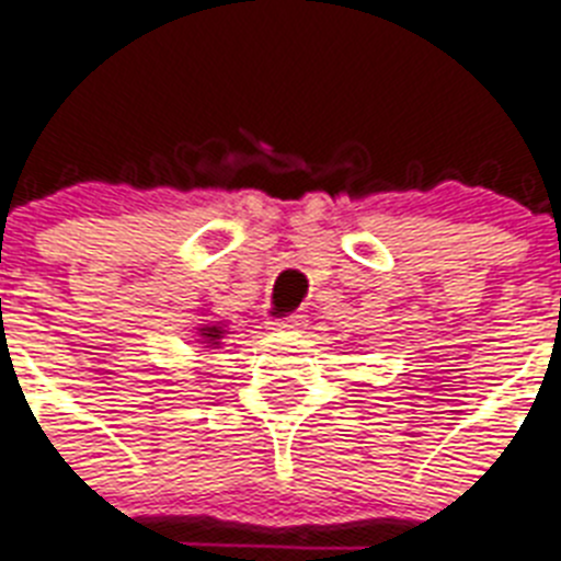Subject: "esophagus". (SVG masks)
<instances>
[{
	"mask_svg": "<svg viewBox=\"0 0 561 561\" xmlns=\"http://www.w3.org/2000/svg\"><path fill=\"white\" fill-rule=\"evenodd\" d=\"M302 325H306V317L294 314V317H282V320H273L267 329H271V332H299Z\"/></svg>",
	"mask_w": 561,
	"mask_h": 561,
	"instance_id": "obj_1",
	"label": "esophagus"
}]
</instances>
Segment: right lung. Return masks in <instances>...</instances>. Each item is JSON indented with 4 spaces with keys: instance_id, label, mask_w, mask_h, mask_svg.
Listing matches in <instances>:
<instances>
[{
    "instance_id": "1",
    "label": "right lung",
    "mask_w": 561,
    "mask_h": 561,
    "mask_svg": "<svg viewBox=\"0 0 561 561\" xmlns=\"http://www.w3.org/2000/svg\"><path fill=\"white\" fill-rule=\"evenodd\" d=\"M227 332V320H203V323H197V329H194V337H197V343H203L206 350H218L220 346V337Z\"/></svg>"
}]
</instances>
